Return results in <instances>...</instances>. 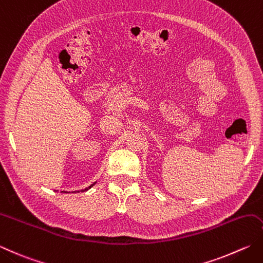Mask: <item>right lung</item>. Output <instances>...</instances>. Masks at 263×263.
Here are the masks:
<instances>
[{"instance_id": "right-lung-1", "label": "right lung", "mask_w": 263, "mask_h": 263, "mask_svg": "<svg viewBox=\"0 0 263 263\" xmlns=\"http://www.w3.org/2000/svg\"><path fill=\"white\" fill-rule=\"evenodd\" d=\"M95 184H96V182H95V183H92V184H91V186H89V187H87V188L83 189V192H86V190H89V189H90V188H91L92 186H95ZM64 193H66V192H64Z\"/></svg>"}]
</instances>
